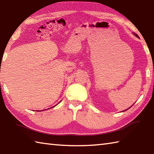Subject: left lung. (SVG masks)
<instances>
[{
  "label": "left lung",
  "mask_w": 154,
  "mask_h": 154,
  "mask_svg": "<svg viewBox=\"0 0 154 154\" xmlns=\"http://www.w3.org/2000/svg\"><path fill=\"white\" fill-rule=\"evenodd\" d=\"M134 35H136V37H138V35H137L136 34H134ZM130 108H129V109H130Z\"/></svg>",
  "instance_id": "1"
}]
</instances>
